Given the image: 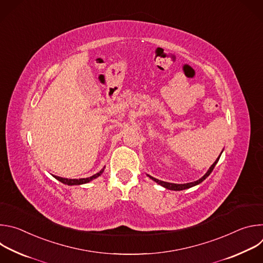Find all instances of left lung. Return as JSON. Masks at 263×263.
Segmentation results:
<instances>
[{
  "label": "left lung",
  "mask_w": 263,
  "mask_h": 263,
  "mask_svg": "<svg viewBox=\"0 0 263 263\" xmlns=\"http://www.w3.org/2000/svg\"><path fill=\"white\" fill-rule=\"evenodd\" d=\"M221 153H222V151H221ZM221 153L219 154V156L217 157V159L214 161V163L209 167V170L207 171V173L202 177V178H200L199 180H197V181H195V182H190V183H185V184H176V183H170V182H164V181H161V180H158V179H156V178H153V177H151L149 175H147V177H149L151 178L153 181H155L156 183H158L159 185H161V186H163V187H165L166 190H171V191H183V190H187V189H191V187H193V186H196V185H198V184H200V183H202L210 174H211V172L213 171V168H214V166H215V164L217 163V161H218V159H219V157H220V155H221Z\"/></svg>",
  "instance_id": "left-lung-1"
}]
</instances>
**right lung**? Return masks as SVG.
Returning <instances> with one entry per match:
<instances>
[{"instance_id":"1","label":"right lung","mask_w":263,"mask_h":263,"mask_svg":"<svg viewBox=\"0 0 263 263\" xmlns=\"http://www.w3.org/2000/svg\"><path fill=\"white\" fill-rule=\"evenodd\" d=\"M104 172V168L101 170L99 173H97L96 175L91 176V177H88V178H82V179H66V178H62V177H58V176H53L55 179H57L58 181H60L61 183L63 184H66V185H81V184H85V183H88L90 182L91 180L98 178L99 176L102 175V173Z\"/></svg>"}]
</instances>
